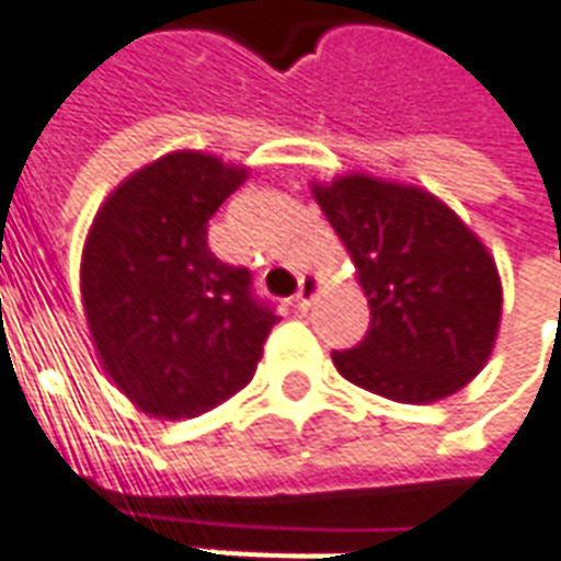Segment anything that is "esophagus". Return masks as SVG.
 Masks as SVG:
<instances>
[{
  "mask_svg": "<svg viewBox=\"0 0 561 561\" xmlns=\"http://www.w3.org/2000/svg\"><path fill=\"white\" fill-rule=\"evenodd\" d=\"M319 291V279L317 276H300V285H298V295H295V307L298 310H307L313 298H317Z\"/></svg>",
  "mask_w": 561,
  "mask_h": 561,
  "instance_id": "obj_1",
  "label": "esophagus"
}]
</instances>
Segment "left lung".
<instances>
[{
	"instance_id": "obj_1",
	"label": "left lung",
	"mask_w": 561,
	"mask_h": 561,
	"mask_svg": "<svg viewBox=\"0 0 561 561\" xmlns=\"http://www.w3.org/2000/svg\"><path fill=\"white\" fill-rule=\"evenodd\" d=\"M357 266L369 332L332 351L347 381L397 403H432L469 385L491 357L503 291L496 263L435 195L373 176L313 185Z\"/></svg>"
}]
</instances>
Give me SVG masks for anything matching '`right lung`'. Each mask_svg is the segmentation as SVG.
I'll return each mask as SVG.
<instances>
[{
  "label": "right lung",
  "instance_id": "right-lung-1",
  "mask_svg": "<svg viewBox=\"0 0 561 561\" xmlns=\"http://www.w3.org/2000/svg\"><path fill=\"white\" fill-rule=\"evenodd\" d=\"M248 170L173 151L121 183L83 248V307L99 357L142 413L192 419L251 381L279 322L244 266L207 248V220Z\"/></svg>",
  "mask_w": 561,
  "mask_h": 561
}]
</instances>
